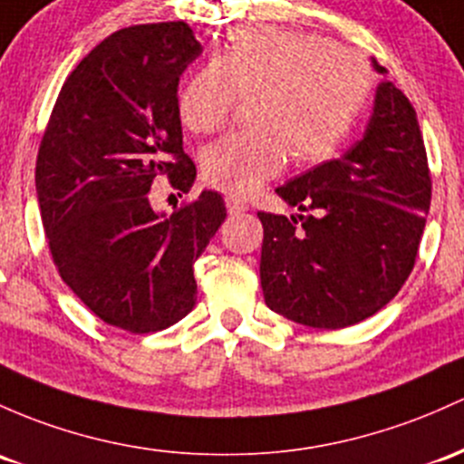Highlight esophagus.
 I'll use <instances>...</instances> for the list:
<instances>
[{
  "instance_id": "1",
  "label": "esophagus",
  "mask_w": 464,
  "mask_h": 464,
  "mask_svg": "<svg viewBox=\"0 0 464 464\" xmlns=\"http://www.w3.org/2000/svg\"><path fill=\"white\" fill-rule=\"evenodd\" d=\"M226 206H227V212H230L232 217H237V214H243V212L247 210V208L243 206V203L238 201L237 197H227V198H226Z\"/></svg>"
}]
</instances>
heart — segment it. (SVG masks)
Segmentation results:
<instances>
[{
    "mask_svg": "<svg viewBox=\"0 0 464 464\" xmlns=\"http://www.w3.org/2000/svg\"><path fill=\"white\" fill-rule=\"evenodd\" d=\"M370 62L323 34L283 26H246L223 53L198 68L179 97L188 130L214 134L230 123L238 97L256 92L254 128L206 148L203 174L212 186L247 197L285 168L336 154L372 94Z\"/></svg>",
    "mask_w": 464,
    "mask_h": 464,
    "instance_id": "obj_1",
    "label": "heart"
}]
</instances>
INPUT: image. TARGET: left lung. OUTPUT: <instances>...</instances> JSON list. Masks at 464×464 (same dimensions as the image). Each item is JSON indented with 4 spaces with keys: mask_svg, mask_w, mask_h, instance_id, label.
<instances>
[{
    "mask_svg": "<svg viewBox=\"0 0 464 464\" xmlns=\"http://www.w3.org/2000/svg\"><path fill=\"white\" fill-rule=\"evenodd\" d=\"M276 194L307 214L258 212L266 305L318 330L356 325L382 310L413 270L431 203L410 99L382 82L365 137Z\"/></svg>",
    "mask_w": 464,
    "mask_h": 464,
    "instance_id": "obj_1",
    "label": "left lung"
}]
</instances>
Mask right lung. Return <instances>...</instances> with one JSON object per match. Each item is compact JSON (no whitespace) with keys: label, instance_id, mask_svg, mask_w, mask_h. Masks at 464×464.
Returning a JSON list of instances; mask_svg holds the SVG:
<instances>
[{"label":"right lung","instance_id":"add662e5","mask_svg":"<svg viewBox=\"0 0 464 464\" xmlns=\"http://www.w3.org/2000/svg\"><path fill=\"white\" fill-rule=\"evenodd\" d=\"M201 54L186 22L121 28L68 74L39 143L34 186L59 276L94 316L161 332L197 303L194 261L226 221L203 190L170 217L150 206L157 177L190 192L179 77Z\"/></svg>","mask_w":464,"mask_h":464}]
</instances>
